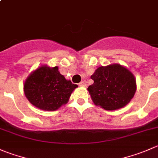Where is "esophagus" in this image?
I'll return each mask as SVG.
<instances>
[{
    "label": "esophagus",
    "instance_id": "34e87169",
    "mask_svg": "<svg viewBox=\"0 0 158 158\" xmlns=\"http://www.w3.org/2000/svg\"><path fill=\"white\" fill-rule=\"evenodd\" d=\"M79 86H82V87H85L86 86V83H85V82H84V81H82L81 82H79Z\"/></svg>",
    "mask_w": 158,
    "mask_h": 158
}]
</instances>
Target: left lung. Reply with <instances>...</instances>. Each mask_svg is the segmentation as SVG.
<instances>
[{
	"mask_svg": "<svg viewBox=\"0 0 158 158\" xmlns=\"http://www.w3.org/2000/svg\"><path fill=\"white\" fill-rule=\"evenodd\" d=\"M91 79L94 81L88 87L93 102L106 110L125 106L134 97L136 80L134 75L118 64L99 67Z\"/></svg>",
	"mask_w": 158,
	"mask_h": 158,
	"instance_id": "8db88e82",
	"label": "left lung"
}]
</instances>
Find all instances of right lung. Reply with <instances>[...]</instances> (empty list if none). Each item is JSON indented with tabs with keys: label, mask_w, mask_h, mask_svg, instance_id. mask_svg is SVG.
<instances>
[{
	"label": "right lung",
	"mask_w": 158,
	"mask_h": 158,
	"mask_svg": "<svg viewBox=\"0 0 158 158\" xmlns=\"http://www.w3.org/2000/svg\"><path fill=\"white\" fill-rule=\"evenodd\" d=\"M60 74L57 66L42 65L34 71L24 85L25 96L35 106L54 111L67 103L71 93L77 87Z\"/></svg>",
	"instance_id": "1"
}]
</instances>
